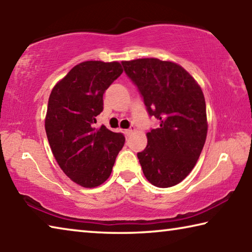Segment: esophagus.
I'll list each match as a JSON object with an SVG mask.
<instances>
[{
	"instance_id": "34e87169",
	"label": "esophagus",
	"mask_w": 252,
	"mask_h": 252,
	"mask_svg": "<svg viewBox=\"0 0 252 252\" xmlns=\"http://www.w3.org/2000/svg\"><path fill=\"white\" fill-rule=\"evenodd\" d=\"M133 132H134V127H130V129L126 130V134L129 136V135H131L132 133H133Z\"/></svg>"
}]
</instances>
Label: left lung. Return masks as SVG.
Returning <instances> with one entry per match:
<instances>
[{
  "label": "left lung",
  "mask_w": 252,
  "mask_h": 252,
  "mask_svg": "<svg viewBox=\"0 0 252 252\" xmlns=\"http://www.w3.org/2000/svg\"><path fill=\"white\" fill-rule=\"evenodd\" d=\"M159 127L147 133L138 159L144 177L158 188L180 183L193 167L206 142V101L200 85L177 63L147 58L122 61Z\"/></svg>",
  "instance_id": "1"
}]
</instances>
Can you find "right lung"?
<instances>
[{
    "label": "right lung",
    "mask_w": 252,
    "mask_h": 252,
    "mask_svg": "<svg viewBox=\"0 0 252 252\" xmlns=\"http://www.w3.org/2000/svg\"><path fill=\"white\" fill-rule=\"evenodd\" d=\"M119 62L85 61L75 65L51 92L45 131L55 160L76 185L94 188L110 177L122 133L94 127L103 110V94L122 74Z\"/></svg>",
    "instance_id": "right-lung-1"
}]
</instances>
